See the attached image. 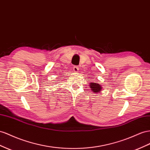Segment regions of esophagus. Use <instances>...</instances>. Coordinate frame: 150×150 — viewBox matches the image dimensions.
Returning <instances> with one entry per match:
<instances>
[{"label":"esophagus","instance_id":"1","mask_svg":"<svg viewBox=\"0 0 150 150\" xmlns=\"http://www.w3.org/2000/svg\"><path fill=\"white\" fill-rule=\"evenodd\" d=\"M79 67H78V66H74V67H73V71H74L75 72H79Z\"/></svg>","mask_w":150,"mask_h":150}]
</instances>
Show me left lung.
I'll use <instances>...</instances> for the list:
<instances>
[{"label": "left lung", "mask_w": 150, "mask_h": 150, "mask_svg": "<svg viewBox=\"0 0 150 150\" xmlns=\"http://www.w3.org/2000/svg\"><path fill=\"white\" fill-rule=\"evenodd\" d=\"M89 85H90V88H91V90L94 93H97L100 92L103 89L102 85L97 83L90 82Z\"/></svg>", "instance_id": "8db88e82"}]
</instances>
